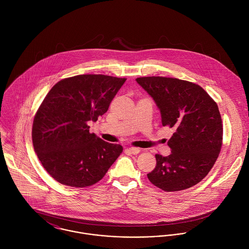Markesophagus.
I'll return each instance as SVG.
<instances>
[{"label": "esophagus", "mask_w": 249, "mask_h": 249, "mask_svg": "<svg viewBox=\"0 0 249 249\" xmlns=\"http://www.w3.org/2000/svg\"><path fill=\"white\" fill-rule=\"evenodd\" d=\"M127 151H129V153H131V154H138L139 152H140V148H138V147H133V146H131V147H128L127 148Z\"/></svg>", "instance_id": "1"}]
</instances>
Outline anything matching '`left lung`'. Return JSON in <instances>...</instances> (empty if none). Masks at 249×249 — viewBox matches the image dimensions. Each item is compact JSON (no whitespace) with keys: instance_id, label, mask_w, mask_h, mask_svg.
Segmentation results:
<instances>
[{"instance_id":"obj_1","label":"left lung","mask_w":249,"mask_h":249,"mask_svg":"<svg viewBox=\"0 0 249 249\" xmlns=\"http://www.w3.org/2000/svg\"><path fill=\"white\" fill-rule=\"evenodd\" d=\"M139 85L153 99L163 126L175 133L168 141L169 156L156 154L148 180L166 192L191 188L205 178L220 152L222 122L217 105L199 85L178 78L143 76Z\"/></svg>"}]
</instances>
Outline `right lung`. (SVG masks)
<instances>
[{
  "instance_id": "right-lung-1",
  "label": "right lung",
  "mask_w": 249,
  "mask_h": 249,
  "mask_svg": "<svg viewBox=\"0 0 249 249\" xmlns=\"http://www.w3.org/2000/svg\"><path fill=\"white\" fill-rule=\"evenodd\" d=\"M126 78L78 74L58 81L45 97L33 124V143L44 169L75 188L94 185L123 152V146L90 133L88 122L103 116Z\"/></svg>"
}]
</instances>
